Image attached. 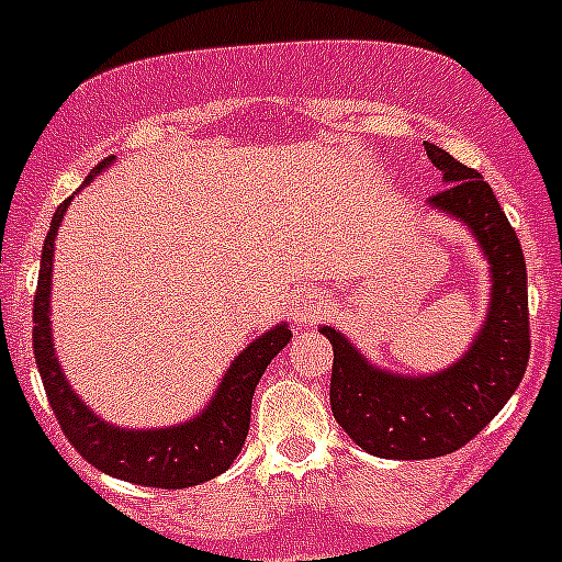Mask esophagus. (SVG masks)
Wrapping results in <instances>:
<instances>
[{
    "instance_id": "34e87169",
    "label": "esophagus",
    "mask_w": 562,
    "mask_h": 562,
    "mask_svg": "<svg viewBox=\"0 0 562 562\" xmlns=\"http://www.w3.org/2000/svg\"><path fill=\"white\" fill-rule=\"evenodd\" d=\"M326 295L321 290H304L292 301V321L297 326H310L326 315Z\"/></svg>"
}]
</instances>
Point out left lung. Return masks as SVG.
<instances>
[{
	"label": "left lung",
	"mask_w": 562,
	"mask_h": 562,
	"mask_svg": "<svg viewBox=\"0 0 562 562\" xmlns=\"http://www.w3.org/2000/svg\"><path fill=\"white\" fill-rule=\"evenodd\" d=\"M441 173L428 211L470 231L490 272L486 315L464 355L434 374L382 369L335 326H321L335 349L331 414L357 448L380 459H436L464 448L515 394L529 362L526 261L493 188L445 148L425 143Z\"/></svg>",
	"instance_id": "1"
}]
</instances>
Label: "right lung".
Instances as JSON below:
<instances>
[{"label":"right lung","mask_w":562,"mask_h":562,"mask_svg":"<svg viewBox=\"0 0 562 562\" xmlns=\"http://www.w3.org/2000/svg\"><path fill=\"white\" fill-rule=\"evenodd\" d=\"M114 162V157L98 162L89 171L87 182L101 177ZM81 186V188H83ZM69 196L53 213L47 238L42 250V270H38V290L33 301V355H36L38 374L47 391L49 408L56 414L69 445L83 456L92 467L112 479L128 484L157 486V490H186L202 481L222 475L233 464L250 430V405L256 385L272 357L290 342L292 331L286 321L272 329L261 331L252 342L233 357L225 376L216 385L200 414L191 419L166 425V428H123L103 419L89 408L87 402L72 391L53 342V321H49V295H53V252L56 236L67 213Z\"/></svg>","instance_id":"obj_1"}]
</instances>
